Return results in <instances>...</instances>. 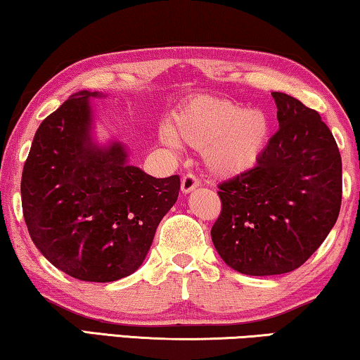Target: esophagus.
I'll list each match as a JSON object with an SVG mask.
<instances>
[{
    "label": "esophagus",
    "instance_id": "34e87169",
    "mask_svg": "<svg viewBox=\"0 0 360 360\" xmlns=\"http://www.w3.org/2000/svg\"><path fill=\"white\" fill-rule=\"evenodd\" d=\"M198 186H200V180H198L195 175L186 174L184 179H181V191H184L185 195H186V193L193 191V190H196Z\"/></svg>",
    "mask_w": 360,
    "mask_h": 360
}]
</instances>
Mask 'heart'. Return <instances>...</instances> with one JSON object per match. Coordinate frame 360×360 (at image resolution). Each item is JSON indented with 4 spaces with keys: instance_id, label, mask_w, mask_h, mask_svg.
Wrapping results in <instances>:
<instances>
[{
    "instance_id": "heart-1",
    "label": "heart",
    "mask_w": 360,
    "mask_h": 360,
    "mask_svg": "<svg viewBox=\"0 0 360 360\" xmlns=\"http://www.w3.org/2000/svg\"><path fill=\"white\" fill-rule=\"evenodd\" d=\"M269 117L259 108H245L227 98L200 96L191 98L172 117L162 136L202 149L211 174L232 176L252 169L266 149Z\"/></svg>"
}]
</instances>
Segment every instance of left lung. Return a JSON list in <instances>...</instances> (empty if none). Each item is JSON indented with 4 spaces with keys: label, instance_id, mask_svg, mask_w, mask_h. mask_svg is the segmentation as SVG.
I'll list each match as a JSON object with an SVG mask.
<instances>
[{
    "label": "left lung",
    "instance_id": "left-lung-1",
    "mask_svg": "<svg viewBox=\"0 0 360 360\" xmlns=\"http://www.w3.org/2000/svg\"><path fill=\"white\" fill-rule=\"evenodd\" d=\"M279 129L253 169L219 185L222 211L211 229L226 264L242 274H284L302 266L340 216L342 164L319 112L271 94Z\"/></svg>",
    "mask_w": 360,
    "mask_h": 360
}]
</instances>
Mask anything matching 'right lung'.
Segmentation results:
<instances>
[{
	"instance_id": "obj_1",
	"label": "right lung",
	"mask_w": 360,
	"mask_h": 360,
	"mask_svg": "<svg viewBox=\"0 0 360 360\" xmlns=\"http://www.w3.org/2000/svg\"><path fill=\"white\" fill-rule=\"evenodd\" d=\"M91 97L79 91L35 133L20 180L30 238L71 278L112 283L141 266L175 205L180 176L155 179L128 164L124 146L92 139Z\"/></svg>"
}]
</instances>
